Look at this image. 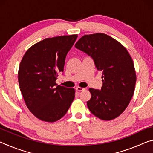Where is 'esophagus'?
Returning a JSON list of instances; mask_svg holds the SVG:
<instances>
[{
  "label": "esophagus",
  "mask_w": 153,
  "mask_h": 153,
  "mask_svg": "<svg viewBox=\"0 0 153 153\" xmlns=\"http://www.w3.org/2000/svg\"><path fill=\"white\" fill-rule=\"evenodd\" d=\"M76 90H77V92H80V91H82V90H84V88H81V87L77 86V87H76Z\"/></svg>",
  "instance_id": "34e87169"
}]
</instances>
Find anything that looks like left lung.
<instances>
[{
    "instance_id": "obj_1",
    "label": "left lung",
    "mask_w": 153,
    "mask_h": 153,
    "mask_svg": "<svg viewBox=\"0 0 153 153\" xmlns=\"http://www.w3.org/2000/svg\"><path fill=\"white\" fill-rule=\"evenodd\" d=\"M76 48L94 60L102 72L101 89L90 88L87 102L93 115L102 120H113L122 113L133 97L136 82L132 59L124 46L102 33L83 36Z\"/></svg>"
}]
</instances>
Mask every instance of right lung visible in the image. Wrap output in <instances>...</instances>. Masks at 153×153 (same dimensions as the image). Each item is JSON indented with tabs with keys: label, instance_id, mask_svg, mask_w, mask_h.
<instances>
[{
	"label": "right lung",
	"instance_id": "right-lung-1",
	"mask_svg": "<svg viewBox=\"0 0 153 153\" xmlns=\"http://www.w3.org/2000/svg\"><path fill=\"white\" fill-rule=\"evenodd\" d=\"M77 35L46 38L25 53L18 72L19 88L31 113L40 120L54 122L65 115L75 90L56 84L63 71L67 54Z\"/></svg>",
	"mask_w": 153,
	"mask_h": 153
}]
</instances>
